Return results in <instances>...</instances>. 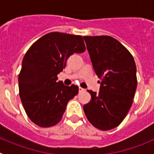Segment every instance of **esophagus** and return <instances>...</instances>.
<instances>
[{
  "label": "esophagus",
  "instance_id": "obj_1",
  "mask_svg": "<svg viewBox=\"0 0 154 154\" xmlns=\"http://www.w3.org/2000/svg\"><path fill=\"white\" fill-rule=\"evenodd\" d=\"M79 91H80V92H84V91H86V89L80 87V88H79Z\"/></svg>",
  "mask_w": 154,
  "mask_h": 154
}]
</instances>
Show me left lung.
<instances>
[{
    "label": "left lung",
    "instance_id": "1",
    "mask_svg": "<svg viewBox=\"0 0 154 154\" xmlns=\"http://www.w3.org/2000/svg\"><path fill=\"white\" fill-rule=\"evenodd\" d=\"M96 75L100 79L98 94L83 106L88 122L101 130L118 127L127 116L137 87L136 66L132 54L109 35L83 36Z\"/></svg>",
    "mask_w": 154,
    "mask_h": 154
}]
</instances>
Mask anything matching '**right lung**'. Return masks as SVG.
Here are the masks:
<instances>
[{
	"label": "right lung",
	"instance_id": "add662e5",
	"mask_svg": "<svg viewBox=\"0 0 154 154\" xmlns=\"http://www.w3.org/2000/svg\"><path fill=\"white\" fill-rule=\"evenodd\" d=\"M86 51L81 35L59 32L45 34L29 48L18 75L19 95L29 119L50 127L61 121L68 102L78 94L75 85L57 81L68 57Z\"/></svg>",
	"mask_w": 154,
	"mask_h": 154
}]
</instances>
